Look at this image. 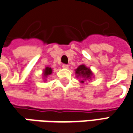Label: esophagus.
I'll return each mask as SVG.
<instances>
[{"mask_svg": "<svg viewBox=\"0 0 133 133\" xmlns=\"http://www.w3.org/2000/svg\"><path fill=\"white\" fill-rule=\"evenodd\" d=\"M62 67H63L64 69H68L69 66L67 64H63L62 65Z\"/></svg>", "mask_w": 133, "mask_h": 133, "instance_id": "esophagus-1", "label": "esophagus"}]
</instances>
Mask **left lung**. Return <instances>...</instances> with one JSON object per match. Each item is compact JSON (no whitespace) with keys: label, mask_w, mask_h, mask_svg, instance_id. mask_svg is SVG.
<instances>
[{"label":"left lung","mask_w":133,"mask_h":133,"mask_svg":"<svg viewBox=\"0 0 133 133\" xmlns=\"http://www.w3.org/2000/svg\"><path fill=\"white\" fill-rule=\"evenodd\" d=\"M75 71H76V74L77 77L82 78V80L81 81L82 83L84 82V80H86L87 79H89L92 75V71H90V69L86 67L84 65H80L75 70Z\"/></svg>","instance_id":"obj_1"}]
</instances>
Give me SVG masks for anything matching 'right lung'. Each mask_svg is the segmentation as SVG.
<instances>
[{
	"label": "right lung",
	"instance_id": "1",
	"mask_svg": "<svg viewBox=\"0 0 133 133\" xmlns=\"http://www.w3.org/2000/svg\"><path fill=\"white\" fill-rule=\"evenodd\" d=\"M51 73H52V69H51V68H50V67H46V68L44 69V74L45 77H46L47 76L51 74Z\"/></svg>",
	"mask_w": 133,
	"mask_h": 133
}]
</instances>
